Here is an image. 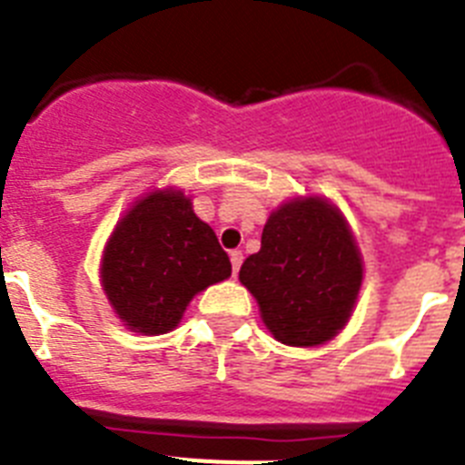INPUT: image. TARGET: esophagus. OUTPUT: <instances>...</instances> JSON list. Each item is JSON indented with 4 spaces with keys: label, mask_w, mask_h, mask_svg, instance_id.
<instances>
[{
    "label": "esophagus",
    "mask_w": 465,
    "mask_h": 465,
    "mask_svg": "<svg viewBox=\"0 0 465 465\" xmlns=\"http://www.w3.org/2000/svg\"><path fill=\"white\" fill-rule=\"evenodd\" d=\"M242 252H230V262H232V274H237L240 272V268H242Z\"/></svg>",
    "instance_id": "obj_1"
}]
</instances>
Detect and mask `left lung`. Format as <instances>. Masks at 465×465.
Wrapping results in <instances>:
<instances>
[{"label":"left lung","instance_id":"left-lung-1","mask_svg":"<svg viewBox=\"0 0 465 465\" xmlns=\"http://www.w3.org/2000/svg\"><path fill=\"white\" fill-rule=\"evenodd\" d=\"M361 279L359 246L342 213L322 197L293 200L270 213L261 252L240 270L265 326L291 347L335 338L351 314Z\"/></svg>","mask_w":465,"mask_h":465}]
</instances>
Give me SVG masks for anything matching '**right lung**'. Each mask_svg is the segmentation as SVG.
<instances>
[{"mask_svg": "<svg viewBox=\"0 0 465 465\" xmlns=\"http://www.w3.org/2000/svg\"><path fill=\"white\" fill-rule=\"evenodd\" d=\"M232 272L216 232L193 212L182 191L139 200L116 225L102 258V286L125 326L163 335L193 295Z\"/></svg>", "mask_w": 465, "mask_h": 465, "instance_id": "1", "label": "right lung"}]
</instances>
